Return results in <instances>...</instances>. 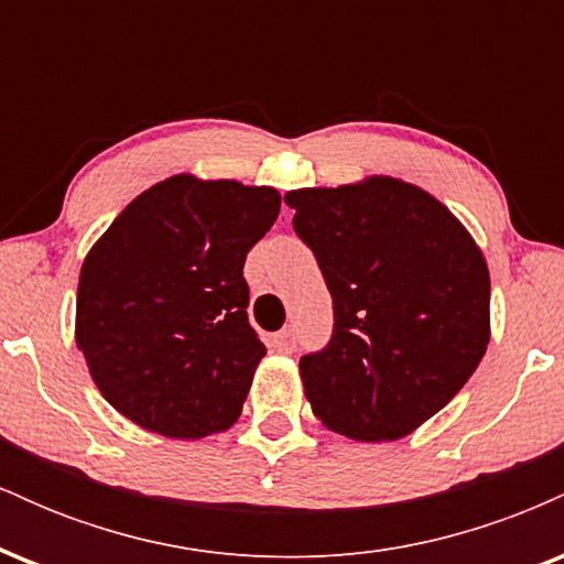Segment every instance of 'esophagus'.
I'll return each mask as SVG.
<instances>
[{"instance_id":"34e87169","label":"esophagus","mask_w":564,"mask_h":564,"mask_svg":"<svg viewBox=\"0 0 564 564\" xmlns=\"http://www.w3.org/2000/svg\"><path fill=\"white\" fill-rule=\"evenodd\" d=\"M275 349H278V352H294V349H296V332H294V328H283V332L281 334H275Z\"/></svg>"}]
</instances>
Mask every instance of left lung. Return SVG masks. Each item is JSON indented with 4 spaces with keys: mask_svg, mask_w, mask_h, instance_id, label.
<instances>
[{
    "mask_svg": "<svg viewBox=\"0 0 564 564\" xmlns=\"http://www.w3.org/2000/svg\"><path fill=\"white\" fill-rule=\"evenodd\" d=\"M286 204L334 300L332 339L300 360L313 413L366 443L411 435L488 347L482 251L437 198L394 177L304 187Z\"/></svg>",
    "mask_w": 564,
    "mask_h": 564,
    "instance_id": "obj_1",
    "label": "left lung"
}]
</instances>
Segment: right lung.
Wrapping results in <instances>:
<instances>
[{"label":"right lung","instance_id":"right-lung-1","mask_svg":"<svg viewBox=\"0 0 564 564\" xmlns=\"http://www.w3.org/2000/svg\"><path fill=\"white\" fill-rule=\"evenodd\" d=\"M278 212L275 187L177 174L140 193L93 246L76 345L129 422L198 440L241 416L264 355L243 262Z\"/></svg>","mask_w":564,"mask_h":564}]
</instances>
